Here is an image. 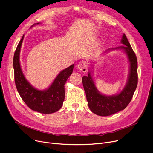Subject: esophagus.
Masks as SVG:
<instances>
[{
    "label": "esophagus",
    "instance_id": "esophagus-1",
    "mask_svg": "<svg viewBox=\"0 0 153 153\" xmlns=\"http://www.w3.org/2000/svg\"><path fill=\"white\" fill-rule=\"evenodd\" d=\"M78 69L82 72H85L87 70V66L85 62H80L77 64Z\"/></svg>",
    "mask_w": 153,
    "mask_h": 153
}]
</instances>
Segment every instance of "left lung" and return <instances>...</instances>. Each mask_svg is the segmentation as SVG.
Instances as JSON below:
<instances>
[{
    "label": "left lung",
    "instance_id": "1",
    "mask_svg": "<svg viewBox=\"0 0 153 153\" xmlns=\"http://www.w3.org/2000/svg\"><path fill=\"white\" fill-rule=\"evenodd\" d=\"M121 43L124 45L115 48L107 50H122L126 54L130 62V72L128 81L123 89L119 94L114 95L102 94L97 89L93 80L91 71L87 76H83L82 84L86 94L88 105L95 114L106 117L113 115L124 110L130 103L138 84V61L136 54L125 34Z\"/></svg>",
    "mask_w": 153,
    "mask_h": 153
}]
</instances>
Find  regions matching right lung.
Masks as SVG:
<instances>
[{
    "instance_id": "right-lung-1",
    "label": "right lung",
    "mask_w": 153,
    "mask_h": 153,
    "mask_svg": "<svg viewBox=\"0 0 153 153\" xmlns=\"http://www.w3.org/2000/svg\"><path fill=\"white\" fill-rule=\"evenodd\" d=\"M38 25L39 23H35ZM24 35H23L14 53L13 65L15 85L21 98L27 105L41 114H53L62 107L65 97L64 85L72 73L74 64L62 70L56 76L51 85L44 91L35 89L26 79L23 74L20 63V52Z\"/></svg>"
}]
</instances>
